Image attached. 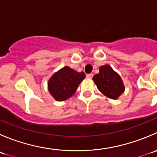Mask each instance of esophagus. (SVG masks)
<instances>
[{
	"label": "esophagus",
	"mask_w": 157,
	"mask_h": 157,
	"mask_svg": "<svg viewBox=\"0 0 157 157\" xmlns=\"http://www.w3.org/2000/svg\"><path fill=\"white\" fill-rule=\"evenodd\" d=\"M93 74H87V75H86V77H87V78H89V79H92L93 78Z\"/></svg>",
	"instance_id": "esophagus-1"
}]
</instances>
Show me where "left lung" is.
Returning <instances> with one entry per match:
<instances>
[{
    "label": "left lung",
    "instance_id": "obj_1",
    "mask_svg": "<svg viewBox=\"0 0 157 157\" xmlns=\"http://www.w3.org/2000/svg\"><path fill=\"white\" fill-rule=\"evenodd\" d=\"M93 80L103 95L113 100L118 98L125 90L121 76L109 65L100 67L99 74L94 75Z\"/></svg>",
    "mask_w": 157,
    "mask_h": 157
}]
</instances>
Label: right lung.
I'll use <instances>...</instances> for the list:
<instances>
[{
	"label": "right lung",
	"instance_id": "right-lung-1",
	"mask_svg": "<svg viewBox=\"0 0 157 157\" xmlns=\"http://www.w3.org/2000/svg\"><path fill=\"white\" fill-rule=\"evenodd\" d=\"M85 77L84 73L77 72L66 66L50 78L48 90L56 100L63 101L72 97Z\"/></svg>",
	"mask_w": 157,
	"mask_h": 157
}]
</instances>
